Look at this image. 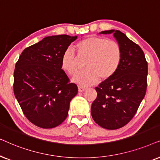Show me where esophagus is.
<instances>
[{
  "label": "esophagus",
  "instance_id": "esophagus-1",
  "mask_svg": "<svg viewBox=\"0 0 160 160\" xmlns=\"http://www.w3.org/2000/svg\"><path fill=\"white\" fill-rule=\"evenodd\" d=\"M86 87H83V86H78V91L79 92H83V91L86 90Z\"/></svg>",
  "mask_w": 160,
  "mask_h": 160
}]
</instances>
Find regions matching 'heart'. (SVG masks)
<instances>
[{
	"label": "heart",
	"instance_id": "heart-1",
	"mask_svg": "<svg viewBox=\"0 0 160 160\" xmlns=\"http://www.w3.org/2000/svg\"><path fill=\"white\" fill-rule=\"evenodd\" d=\"M80 57L88 56L87 69L78 72L72 81L80 86H88L99 82L100 77L108 79L113 75L120 64L121 48L117 42L103 37H88L76 45ZM61 66L70 75L78 71V58L71 48L66 49L61 57Z\"/></svg>",
	"mask_w": 160,
	"mask_h": 160
}]
</instances>
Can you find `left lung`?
Returning <instances> with one entry per match:
<instances>
[{"mask_svg":"<svg viewBox=\"0 0 160 160\" xmlns=\"http://www.w3.org/2000/svg\"><path fill=\"white\" fill-rule=\"evenodd\" d=\"M112 34L121 48V58L113 75L96 87L97 97L91 105V116L102 128L117 129L129 122L143 99L147 88L148 63L143 51L118 30Z\"/></svg>","mask_w":160,"mask_h":160,"instance_id":"obj_1","label":"left lung"}]
</instances>
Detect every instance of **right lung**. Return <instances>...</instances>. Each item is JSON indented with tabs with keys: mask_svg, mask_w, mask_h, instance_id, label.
<instances>
[{
	"mask_svg": "<svg viewBox=\"0 0 160 160\" xmlns=\"http://www.w3.org/2000/svg\"><path fill=\"white\" fill-rule=\"evenodd\" d=\"M78 37H47L25 48L14 72V93L25 117L36 126L50 129L67 118L78 93L61 69V57Z\"/></svg>",
	"mask_w": 160,
	"mask_h": 160,
	"instance_id": "right-lung-1",
	"label": "right lung"
}]
</instances>
